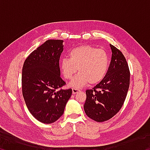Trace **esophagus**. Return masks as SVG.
Here are the masks:
<instances>
[{"label":"esophagus","instance_id":"esophagus-1","mask_svg":"<svg viewBox=\"0 0 150 150\" xmlns=\"http://www.w3.org/2000/svg\"><path fill=\"white\" fill-rule=\"evenodd\" d=\"M79 91H80V90L79 89V88H73V89H72L73 94H76L77 93H78Z\"/></svg>","mask_w":150,"mask_h":150}]
</instances>
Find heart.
I'll return each mask as SVG.
<instances>
[{
    "label": "heart",
    "instance_id": "1",
    "mask_svg": "<svg viewBox=\"0 0 150 150\" xmlns=\"http://www.w3.org/2000/svg\"><path fill=\"white\" fill-rule=\"evenodd\" d=\"M69 59L61 61L60 69L65 79L71 80L79 71L69 85L81 87L89 83L95 85L100 82L107 74L110 59L107 52L89 45L75 47L68 53Z\"/></svg>",
    "mask_w": 150,
    "mask_h": 150
}]
</instances>
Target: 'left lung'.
Returning <instances> with one entry per match:
<instances>
[{
    "label": "left lung",
    "instance_id": "8db88e82",
    "mask_svg": "<svg viewBox=\"0 0 150 150\" xmlns=\"http://www.w3.org/2000/svg\"><path fill=\"white\" fill-rule=\"evenodd\" d=\"M110 46L112 54L107 74L92 89L86 91L85 112L98 122L108 120L118 112L130 86V73L125 57L114 45Z\"/></svg>",
    "mask_w": 150,
    "mask_h": 150
}]
</instances>
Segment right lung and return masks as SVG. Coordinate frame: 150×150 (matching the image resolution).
<instances>
[{
    "mask_svg": "<svg viewBox=\"0 0 150 150\" xmlns=\"http://www.w3.org/2000/svg\"><path fill=\"white\" fill-rule=\"evenodd\" d=\"M63 40H49L30 54L22 68V87L25 103L38 120L51 124L64 112L71 88L62 89L66 83L60 77L59 58Z\"/></svg>",
    "mask_w": 150,
    "mask_h": 150,
    "instance_id": "1",
    "label": "right lung"
}]
</instances>
